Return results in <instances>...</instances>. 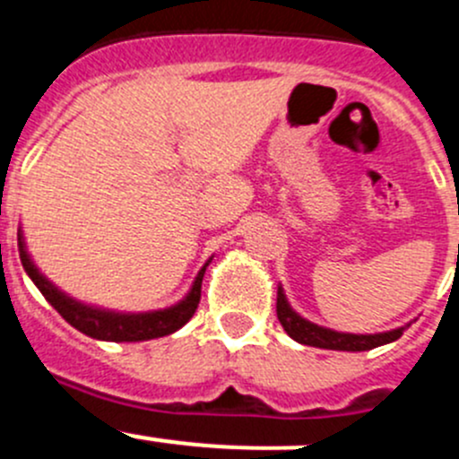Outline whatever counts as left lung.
Returning <instances> with one entry per match:
<instances>
[{
  "mask_svg": "<svg viewBox=\"0 0 459 459\" xmlns=\"http://www.w3.org/2000/svg\"><path fill=\"white\" fill-rule=\"evenodd\" d=\"M275 311H278V320L284 327V332L293 338V341L302 342V345H314V348L323 350H342V352H361V350H372L385 345V342L397 341L403 333V327L390 329V332L381 333H348V332H333V329L316 325L311 320L302 318L291 305H289L287 296H284L282 287H278V302H275Z\"/></svg>",
  "mask_w": 459,
  "mask_h": 459,
  "instance_id": "left-lung-1",
  "label": "left lung"
}]
</instances>
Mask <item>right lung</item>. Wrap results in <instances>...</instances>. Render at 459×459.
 Masks as SVG:
<instances>
[{
	"mask_svg": "<svg viewBox=\"0 0 459 459\" xmlns=\"http://www.w3.org/2000/svg\"><path fill=\"white\" fill-rule=\"evenodd\" d=\"M17 247H20V260L24 271L29 273V278L33 280L35 287L42 291V296L51 302L57 309V314L66 320V323L74 325L75 329L84 332L87 336L102 338V341H148V338H159L166 336V333L177 332L179 327H184L190 318H193L195 309L199 305V298H202V280L206 273V266L211 264L212 257H208L206 264L199 269L197 278L193 280V287L190 291L181 298L177 305L166 307V309L157 311H141V314H123V311H111V309H100V307L84 305V302L74 300L71 296H66L65 291L56 287L42 271L35 266V262L30 260L29 251H26L24 235L22 230H17Z\"/></svg>",
	"mask_w": 459,
	"mask_h": 459,
	"instance_id": "1",
	"label": "right lung"
}]
</instances>
